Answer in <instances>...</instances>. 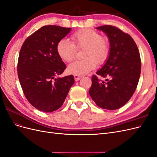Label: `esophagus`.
<instances>
[{"label":"esophagus","instance_id":"obj_1","mask_svg":"<svg viewBox=\"0 0 157 157\" xmlns=\"http://www.w3.org/2000/svg\"><path fill=\"white\" fill-rule=\"evenodd\" d=\"M74 77H75V81H78L80 78H81V76H79V75H74Z\"/></svg>","mask_w":157,"mask_h":157}]
</instances>
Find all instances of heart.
Masks as SVG:
<instances>
[{"label": "heart", "instance_id": "1", "mask_svg": "<svg viewBox=\"0 0 157 157\" xmlns=\"http://www.w3.org/2000/svg\"><path fill=\"white\" fill-rule=\"evenodd\" d=\"M71 42L65 39L58 42L56 50L59 56L66 62H70L75 58L76 48H84V58L71 63L67 67L69 73L86 75L96 68L97 63L103 64L107 59L110 52L109 42L98 32L90 29H80L71 36Z\"/></svg>", "mask_w": 157, "mask_h": 157}]
</instances>
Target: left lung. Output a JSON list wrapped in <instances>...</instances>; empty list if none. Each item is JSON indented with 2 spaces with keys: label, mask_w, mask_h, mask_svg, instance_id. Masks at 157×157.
Here are the masks:
<instances>
[{
  "label": "left lung",
  "mask_w": 157,
  "mask_h": 157,
  "mask_svg": "<svg viewBox=\"0 0 157 157\" xmlns=\"http://www.w3.org/2000/svg\"><path fill=\"white\" fill-rule=\"evenodd\" d=\"M97 29L107 35L111 48L105 64L96 73L106 78L105 81L94 75L89 94L98 107L115 110L124 106L135 92L141 73L140 52L132 36L118 27L108 25Z\"/></svg>",
  "instance_id": "1"
}]
</instances>
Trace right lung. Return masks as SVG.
Returning <instances> with one entry per match:
<instances>
[{
	"mask_svg": "<svg viewBox=\"0 0 157 157\" xmlns=\"http://www.w3.org/2000/svg\"><path fill=\"white\" fill-rule=\"evenodd\" d=\"M71 28L46 25L28 36L21 46L17 75L25 98L38 110L50 113L62 106L75 82L71 75L63 78L66 65L57 53L58 42Z\"/></svg>",
	"mask_w": 157,
	"mask_h": 157,
	"instance_id": "obj_1",
	"label": "right lung"
}]
</instances>
